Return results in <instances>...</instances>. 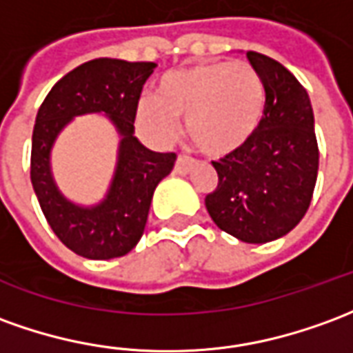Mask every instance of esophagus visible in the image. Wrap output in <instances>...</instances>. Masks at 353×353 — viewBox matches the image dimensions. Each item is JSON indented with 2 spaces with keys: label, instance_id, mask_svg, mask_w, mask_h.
Here are the masks:
<instances>
[{
  "label": "esophagus",
  "instance_id": "esophagus-1",
  "mask_svg": "<svg viewBox=\"0 0 353 353\" xmlns=\"http://www.w3.org/2000/svg\"><path fill=\"white\" fill-rule=\"evenodd\" d=\"M191 166H193V159L191 157H185V154H179L174 170H176V174H187L191 170Z\"/></svg>",
  "mask_w": 353,
  "mask_h": 353
}]
</instances>
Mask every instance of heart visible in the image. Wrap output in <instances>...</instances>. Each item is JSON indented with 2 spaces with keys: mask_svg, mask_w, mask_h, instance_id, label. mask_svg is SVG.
I'll use <instances>...</instances> for the list:
<instances>
[{
  "mask_svg": "<svg viewBox=\"0 0 353 353\" xmlns=\"http://www.w3.org/2000/svg\"><path fill=\"white\" fill-rule=\"evenodd\" d=\"M265 110V88L243 61L208 63L177 70L160 80L157 99L143 97L135 124L154 141H170L177 120L199 151L225 157L241 149L258 130Z\"/></svg>",
  "mask_w": 353,
  "mask_h": 353,
  "instance_id": "1",
  "label": "heart"
}]
</instances>
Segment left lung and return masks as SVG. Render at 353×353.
I'll return each instance as SVG.
<instances>
[{
	"mask_svg": "<svg viewBox=\"0 0 353 353\" xmlns=\"http://www.w3.org/2000/svg\"><path fill=\"white\" fill-rule=\"evenodd\" d=\"M265 88V110L256 134L219 162L218 187L206 210L221 231L243 243H270L304 218L314 196L319 147L304 85L285 66L246 53Z\"/></svg>",
	"mask_w": 353,
	"mask_h": 353,
	"instance_id": "left-lung-1",
	"label": "left lung"
}]
</instances>
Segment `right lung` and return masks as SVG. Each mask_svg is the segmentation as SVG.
I'll list each match as a JSON object with an SVG mask.
<instances>
[{
	"mask_svg": "<svg viewBox=\"0 0 353 353\" xmlns=\"http://www.w3.org/2000/svg\"><path fill=\"white\" fill-rule=\"evenodd\" d=\"M154 68V63L93 59L63 76L39 107L32 134V185L53 233L78 256L110 260L130 252L145 231L157 185L174 168L176 152L149 151L134 135L135 107ZM88 112L108 114L123 139L108 199L83 209L56 189L48 152L58 132Z\"/></svg>",
	"mask_w": 353,
	"mask_h": 353,
	"instance_id": "right-lung-1",
	"label": "right lung"
}]
</instances>
